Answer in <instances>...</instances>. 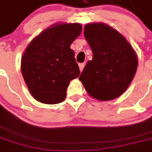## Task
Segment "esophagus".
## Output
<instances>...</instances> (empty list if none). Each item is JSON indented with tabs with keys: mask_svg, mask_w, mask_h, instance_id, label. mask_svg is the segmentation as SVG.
I'll use <instances>...</instances> for the list:
<instances>
[{
	"mask_svg": "<svg viewBox=\"0 0 152 152\" xmlns=\"http://www.w3.org/2000/svg\"><path fill=\"white\" fill-rule=\"evenodd\" d=\"M85 66H86V64H85V63H80L79 64V67H80V72L83 71Z\"/></svg>",
	"mask_w": 152,
	"mask_h": 152,
	"instance_id": "obj_1",
	"label": "esophagus"
}]
</instances>
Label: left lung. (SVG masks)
<instances>
[{
    "label": "left lung",
    "mask_w": 152,
    "mask_h": 152,
    "mask_svg": "<svg viewBox=\"0 0 152 152\" xmlns=\"http://www.w3.org/2000/svg\"><path fill=\"white\" fill-rule=\"evenodd\" d=\"M84 36L93 52L79 80L90 97L110 101L122 95L137 68L135 50L124 36L104 23H88Z\"/></svg>",
    "instance_id": "left-lung-1"
}]
</instances>
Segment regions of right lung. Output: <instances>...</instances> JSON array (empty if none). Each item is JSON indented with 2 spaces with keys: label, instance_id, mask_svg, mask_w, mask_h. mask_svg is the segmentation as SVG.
<instances>
[{
  "label": "right lung",
  "instance_id": "right-lung-1",
  "mask_svg": "<svg viewBox=\"0 0 152 152\" xmlns=\"http://www.w3.org/2000/svg\"><path fill=\"white\" fill-rule=\"evenodd\" d=\"M80 23H58L32 39L21 59V72L31 96L45 104L66 98L72 80L80 75L75 53L70 46L80 35Z\"/></svg>",
  "mask_w": 152,
  "mask_h": 152
}]
</instances>
